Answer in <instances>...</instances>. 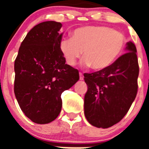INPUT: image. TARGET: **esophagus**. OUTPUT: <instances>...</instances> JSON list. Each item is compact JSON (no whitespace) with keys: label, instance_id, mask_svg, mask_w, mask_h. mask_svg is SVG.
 <instances>
[{"label":"esophagus","instance_id":"1","mask_svg":"<svg viewBox=\"0 0 149 149\" xmlns=\"http://www.w3.org/2000/svg\"><path fill=\"white\" fill-rule=\"evenodd\" d=\"M79 79H80V80H83V73H81V72H79Z\"/></svg>","mask_w":149,"mask_h":149}]
</instances>
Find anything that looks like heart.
I'll list each match as a JSON object with an SVG mask.
<instances>
[{
    "instance_id": "1",
    "label": "heart",
    "mask_w": 149,
    "mask_h": 149,
    "mask_svg": "<svg viewBox=\"0 0 149 149\" xmlns=\"http://www.w3.org/2000/svg\"><path fill=\"white\" fill-rule=\"evenodd\" d=\"M125 44L126 37L122 32L105 26H87L76 29L72 38H63L60 50L70 66L77 63L83 52V66L101 70L120 56Z\"/></svg>"
}]
</instances>
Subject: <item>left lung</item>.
I'll return each mask as SVG.
<instances>
[{
  "instance_id": "obj_1",
  "label": "left lung",
  "mask_w": 149,
  "mask_h": 149,
  "mask_svg": "<svg viewBox=\"0 0 149 149\" xmlns=\"http://www.w3.org/2000/svg\"><path fill=\"white\" fill-rule=\"evenodd\" d=\"M126 54L107 68L84 73L88 90L84 97V114L92 125L106 129L125 116L137 94L139 77L136 47L127 42Z\"/></svg>"
}]
</instances>
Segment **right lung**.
Wrapping results in <instances>:
<instances>
[{
  "label": "right lung",
  "instance_id": "right-lung-1",
  "mask_svg": "<svg viewBox=\"0 0 149 149\" xmlns=\"http://www.w3.org/2000/svg\"><path fill=\"white\" fill-rule=\"evenodd\" d=\"M62 24L45 21L34 26L20 44L14 62V94L25 116L37 124L57 118L61 94L79 79L60 50Z\"/></svg>",
  "mask_w": 149,
  "mask_h": 149
}]
</instances>
